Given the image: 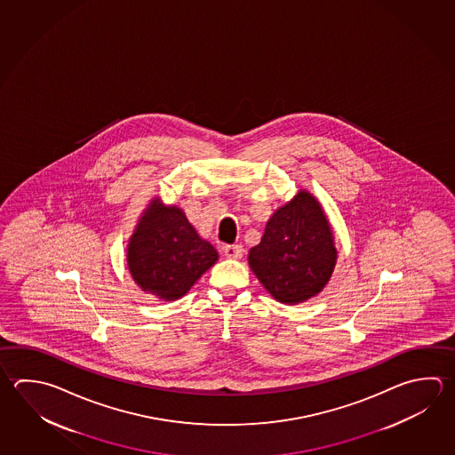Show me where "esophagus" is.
Here are the masks:
<instances>
[{
    "label": "esophagus",
    "mask_w": 455,
    "mask_h": 455,
    "mask_svg": "<svg viewBox=\"0 0 455 455\" xmlns=\"http://www.w3.org/2000/svg\"><path fill=\"white\" fill-rule=\"evenodd\" d=\"M223 256L228 259H240L243 256V246L233 244V246H223Z\"/></svg>",
    "instance_id": "esophagus-1"
}]
</instances>
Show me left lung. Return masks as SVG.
<instances>
[{
    "mask_svg": "<svg viewBox=\"0 0 455 455\" xmlns=\"http://www.w3.org/2000/svg\"><path fill=\"white\" fill-rule=\"evenodd\" d=\"M338 260L335 235L317 197L299 189L278 207L258 246L249 251V267L275 299L296 306L323 291Z\"/></svg>",
    "mask_w": 455,
    "mask_h": 455,
    "instance_id": "obj_1",
    "label": "left lung"
}]
</instances>
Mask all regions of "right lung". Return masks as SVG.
Returning <instances> with one entry per match:
<instances>
[{"label": "right lung", "mask_w": 455, "mask_h": 455, "mask_svg": "<svg viewBox=\"0 0 455 455\" xmlns=\"http://www.w3.org/2000/svg\"><path fill=\"white\" fill-rule=\"evenodd\" d=\"M219 254L197 235L180 207L153 197L127 244V267L141 291L163 300L183 298Z\"/></svg>", "instance_id": "right-lung-1"}]
</instances>
